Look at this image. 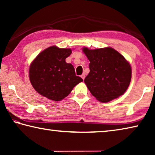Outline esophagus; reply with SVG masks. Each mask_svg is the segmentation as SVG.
Returning <instances> with one entry per match:
<instances>
[{
	"instance_id": "esophagus-1",
	"label": "esophagus",
	"mask_w": 155,
	"mask_h": 155,
	"mask_svg": "<svg viewBox=\"0 0 155 155\" xmlns=\"http://www.w3.org/2000/svg\"><path fill=\"white\" fill-rule=\"evenodd\" d=\"M81 77L83 78V80H84V79H85V75L84 74H83L82 75H81Z\"/></svg>"
}]
</instances>
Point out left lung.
Masks as SVG:
<instances>
[{
  "instance_id": "obj_1",
  "label": "left lung",
  "mask_w": 155,
  "mask_h": 155,
  "mask_svg": "<svg viewBox=\"0 0 155 155\" xmlns=\"http://www.w3.org/2000/svg\"><path fill=\"white\" fill-rule=\"evenodd\" d=\"M83 51L90 61V72L84 82L91 94L103 103L122 96L130 82L129 63L110 47L94 50L84 48Z\"/></svg>"
}]
</instances>
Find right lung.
I'll use <instances>...</instances> for the list:
<instances>
[{
    "label": "right lung",
    "mask_w": 155,
    "mask_h": 155,
    "mask_svg": "<svg viewBox=\"0 0 155 155\" xmlns=\"http://www.w3.org/2000/svg\"><path fill=\"white\" fill-rule=\"evenodd\" d=\"M71 53V49L51 46L31 63V83L41 96L54 101H61L74 86L82 82V78L76 76L73 65L65 62Z\"/></svg>",
    "instance_id": "1"
}]
</instances>
